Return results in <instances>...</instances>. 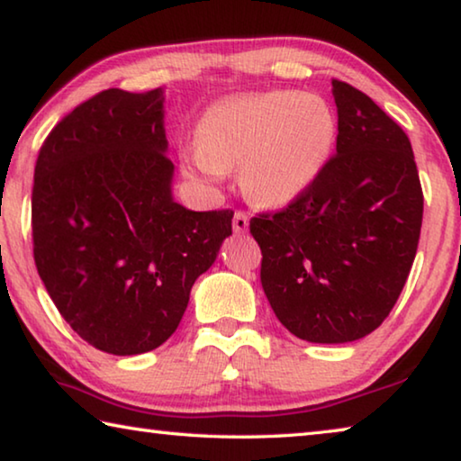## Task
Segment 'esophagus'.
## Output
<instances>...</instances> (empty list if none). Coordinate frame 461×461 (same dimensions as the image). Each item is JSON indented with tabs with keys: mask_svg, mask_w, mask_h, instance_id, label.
Returning a JSON list of instances; mask_svg holds the SVG:
<instances>
[{
	"mask_svg": "<svg viewBox=\"0 0 461 461\" xmlns=\"http://www.w3.org/2000/svg\"><path fill=\"white\" fill-rule=\"evenodd\" d=\"M249 225V217L244 212H236L233 213V231L236 233H244Z\"/></svg>",
	"mask_w": 461,
	"mask_h": 461,
	"instance_id": "34e87169",
	"label": "esophagus"
}]
</instances>
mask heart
Returning <instances> with one entry per match:
<instances>
[{
  "instance_id": "obj_1",
  "label": "heart",
  "mask_w": 461,
  "mask_h": 461,
  "mask_svg": "<svg viewBox=\"0 0 461 461\" xmlns=\"http://www.w3.org/2000/svg\"><path fill=\"white\" fill-rule=\"evenodd\" d=\"M335 134L338 120L321 97L288 91L230 97L201 118L194 167L209 181L241 167L249 199L283 205L313 183Z\"/></svg>"
}]
</instances>
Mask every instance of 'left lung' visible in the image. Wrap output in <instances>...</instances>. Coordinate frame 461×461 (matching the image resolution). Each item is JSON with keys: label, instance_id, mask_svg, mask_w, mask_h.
<instances>
[{"label": "left lung", "instance_id": "8db88e82", "mask_svg": "<svg viewBox=\"0 0 461 461\" xmlns=\"http://www.w3.org/2000/svg\"><path fill=\"white\" fill-rule=\"evenodd\" d=\"M338 146L305 191L249 220L260 280L288 331L313 343L372 333L415 260L423 189L407 134L366 93L333 79Z\"/></svg>", "mask_w": 461, "mask_h": 461}]
</instances>
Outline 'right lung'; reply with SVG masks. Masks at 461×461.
<instances>
[{"mask_svg":"<svg viewBox=\"0 0 461 461\" xmlns=\"http://www.w3.org/2000/svg\"><path fill=\"white\" fill-rule=\"evenodd\" d=\"M165 93L107 89L46 136L32 189L34 262L62 319L93 348L165 343L231 236V209L173 199Z\"/></svg>","mask_w":461,"mask_h":461,"instance_id":"1","label":"right lung"}]
</instances>
